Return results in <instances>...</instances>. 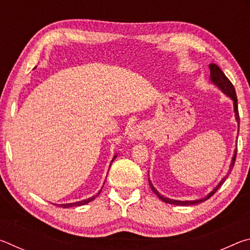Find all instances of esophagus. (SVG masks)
<instances>
[{
	"mask_svg": "<svg viewBox=\"0 0 250 250\" xmlns=\"http://www.w3.org/2000/svg\"><path fill=\"white\" fill-rule=\"evenodd\" d=\"M147 130L145 125H134L130 131V139L131 140H142V139H146L147 137Z\"/></svg>",
	"mask_w": 250,
	"mask_h": 250,
	"instance_id": "1",
	"label": "esophagus"
}]
</instances>
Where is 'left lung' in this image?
<instances>
[{
    "label": "left lung",
    "instance_id": "left-lung-1",
    "mask_svg": "<svg viewBox=\"0 0 250 250\" xmlns=\"http://www.w3.org/2000/svg\"><path fill=\"white\" fill-rule=\"evenodd\" d=\"M209 69H210V79H211V82H213L215 84H217V86L223 90V92H225V94H226L227 96H229L230 98L232 99V101H234V110H235L236 120H237V122H238V125H239V120H240V119H239V112H238V104H237V96H236V91H235L234 86H232V83H230V80L226 77V75L223 73L222 69L219 68V67H218L217 65L210 64V65H209ZM236 154H237V150L235 151L234 156H232V161H231V164H230V167H229L230 171L232 170V167H234V164H235ZM229 173H230V172H229ZM227 176H228V175H227ZM227 176H226V177H227ZM226 177H224L221 183H219V184L216 186V188H214L213 192H210V193L208 194V195H207L205 198H202V200H197V201H175V200H171V198L164 197L163 195H161V194H159V192L156 191L154 186L152 185L150 180H149V185H150V188H151L152 191H153V192L156 194V195H158L159 198H161V200H162L163 202L168 203V204L181 205V206L196 205V204H200V203H203L204 201H207L210 196H213L214 194L217 192V189L223 185L224 182H225Z\"/></svg>",
    "mask_w": 250,
    "mask_h": 250
}]
</instances>
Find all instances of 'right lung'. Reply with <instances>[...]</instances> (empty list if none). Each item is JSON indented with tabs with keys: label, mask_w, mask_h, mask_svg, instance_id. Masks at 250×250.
I'll list each match as a JSON object with an SVG mask.
<instances>
[{
	"label": "right lung",
	"mask_w": 250,
	"mask_h": 250,
	"mask_svg": "<svg viewBox=\"0 0 250 250\" xmlns=\"http://www.w3.org/2000/svg\"><path fill=\"white\" fill-rule=\"evenodd\" d=\"M115 158H116V156H115ZM100 192H101V189L99 191V193H97V194H96L95 196H91V197H89V198H87V200H83V201H80V202H76V203H69V204H62V205H59V206L62 207V208H68V207H75V206L84 205V204H87V203H89V202H91V201H94L95 198L99 195Z\"/></svg>",
	"instance_id": "right-lung-1"
}]
</instances>
